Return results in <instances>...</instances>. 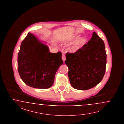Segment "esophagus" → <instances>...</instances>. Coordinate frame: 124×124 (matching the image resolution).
<instances>
[{
	"mask_svg": "<svg viewBox=\"0 0 124 124\" xmlns=\"http://www.w3.org/2000/svg\"><path fill=\"white\" fill-rule=\"evenodd\" d=\"M62 60L63 61V62H64V61L66 60V56H65V55H64V54L62 55Z\"/></svg>",
	"mask_w": 124,
	"mask_h": 124,
	"instance_id": "1",
	"label": "esophagus"
}]
</instances>
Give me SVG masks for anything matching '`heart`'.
<instances>
[{"instance_id": "b5f03b06", "label": "heart", "mask_w": 124, "mask_h": 124, "mask_svg": "<svg viewBox=\"0 0 124 124\" xmlns=\"http://www.w3.org/2000/svg\"><path fill=\"white\" fill-rule=\"evenodd\" d=\"M78 37L76 36H71L68 39L64 40L65 43H70L73 41ZM86 42V39L84 37H80L78 38L74 43L72 45L71 47L70 48V52L72 53H75L77 52L79 49L82 48Z\"/></svg>"}]
</instances>
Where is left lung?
Masks as SVG:
<instances>
[{
  "label": "left lung",
  "instance_id": "1",
  "mask_svg": "<svg viewBox=\"0 0 124 124\" xmlns=\"http://www.w3.org/2000/svg\"><path fill=\"white\" fill-rule=\"evenodd\" d=\"M65 62L73 88L87 90L99 84L104 77L106 53L104 41L95 32L87 44L74 53H67Z\"/></svg>",
  "mask_w": 124,
  "mask_h": 124
}]
</instances>
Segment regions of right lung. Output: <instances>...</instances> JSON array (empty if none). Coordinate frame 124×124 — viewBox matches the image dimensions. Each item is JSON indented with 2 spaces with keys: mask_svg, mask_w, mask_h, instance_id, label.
<instances>
[{
  "mask_svg": "<svg viewBox=\"0 0 124 124\" xmlns=\"http://www.w3.org/2000/svg\"><path fill=\"white\" fill-rule=\"evenodd\" d=\"M63 63L62 53L49 52L48 46L31 33L22 41L18 56V70L21 79L32 88H50L56 72Z\"/></svg>",
  "mask_w": 124,
  "mask_h": 124,
  "instance_id": "1",
  "label": "right lung"
}]
</instances>
